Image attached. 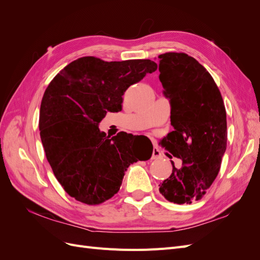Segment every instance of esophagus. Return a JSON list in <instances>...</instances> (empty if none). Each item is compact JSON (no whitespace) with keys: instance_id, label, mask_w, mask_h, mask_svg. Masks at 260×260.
<instances>
[{"instance_id":"1","label":"esophagus","mask_w":260,"mask_h":260,"mask_svg":"<svg viewBox=\"0 0 260 260\" xmlns=\"http://www.w3.org/2000/svg\"><path fill=\"white\" fill-rule=\"evenodd\" d=\"M162 157V154L160 152L159 148L154 147L153 148V154H152V159H159Z\"/></svg>"}]
</instances>
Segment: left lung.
I'll return each mask as SVG.
<instances>
[{
	"instance_id": "8db88e82",
	"label": "left lung",
	"mask_w": 260,
	"mask_h": 260,
	"mask_svg": "<svg viewBox=\"0 0 260 260\" xmlns=\"http://www.w3.org/2000/svg\"><path fill=\"white\" fill-rule=\"evenodd\" d=\"M158 58L175 129L161 144L182 159L179 169L171 161L172 174L159 184V192L169 202L191 204L202 199L219 172L226 148L225 108L212 77L195 58L174 52Z\"/></svg>"
}]
</instances>
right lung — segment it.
<instances>
[{
    "instance_id": "obj_1",
    "label": "right lung",
    "mask_w": 260,
    "mask_h": 260,
    "mask_svg": "<svg viewBox=\"0 0 260 260\" xmlns=\"http://www.w3.org/2000/svg\"><path fill=\"white\" fill-rule=\"evenodd\" d=\"M156 69L151 59L85 56L61 69L46 88L40 137L55 177L72 198L88 205L109 200L119 191L129 165L143 160L127 133L106 137L99 123L107 112L121 111L125 90Z\"/></svg>"
}]
</instances>
